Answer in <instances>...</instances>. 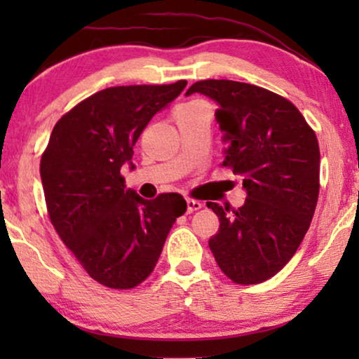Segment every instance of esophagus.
Here are the masks:
<instances>
[{
    "mask_svg": "<svg viewBox=\"0 0 359 359\" xmlns=\"http://www.w3.org/2000/svg\"><path fill=\"white\" fill-rule=\"evenodd\" d=\"M186 204H188V212L189 214L194 212V210H199L201 208H203V203H199V201L191 199V198L186 199Z\"/></svg>",
    "mask_w": 359,
    "mask_h": 359,
    "instance_id": "obj_1",
    "label": "esophagus"
}]
</instances>
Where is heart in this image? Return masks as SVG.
I'll use <instances>...</instances> for the list:
<instances>
[{"mask_svg": "<svg viewBox=\"0 0 359 359\" xmlns=\"http://www.w3.org/2000/svg\"><path fill=\"white\" fill-rule=\"evenodd\" d=\"M194 104H199V101H191V102H184V104H181L180 107H189V106H194Z\"/></svg>", "mask_w": 359, "mask_h": 359, "instance_id": "obj_1", "label": "heart"}]
</instances>
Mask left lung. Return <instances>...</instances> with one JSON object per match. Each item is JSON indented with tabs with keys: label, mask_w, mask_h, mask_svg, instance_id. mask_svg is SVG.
I'll return each mask as SVG.
<instances>
[{
	"label": "left lung",
	"mask_w": 359,
	"mask_h": 359,
	"mask_svg": "<svg viewBox=\"0 0 359 359\" xmlns=\"http://www.w3.org/2000/svg\"><path fill=\"white\" fill-rule=\"evenodd\" d=\"M227 142L222 165L243 178L242 208L208 203L219 217L209 238L219 268L237 284H258L286 266L311 227L320 189L316 132L286 97L232 80H203Z\"/></svg>",
	"instance_id": "1"
}]
</instances>
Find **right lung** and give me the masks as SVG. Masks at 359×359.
Listing matches in <instances>:
<instances>
[{
    "mask_svg": "<svg viewBox=\"0 0 359 359\" xmlns=\"http://www.w3.org/2000/svg\"><path fill=\"white\" fill-rule=\"evenodd\" d=\"M186 83L97 91L58 119L43 150L41 178L50 222L102 286L132 289L144 283L175 220L186 212L181 194L163 193L147 201L126 189L121 175L151 117Z\"/></svg>",
    "mask_w": 359,
    "mask_h": 359,
    "instance_id": "right-lung-1",
    "label": "right lung"
}]
</instances>
